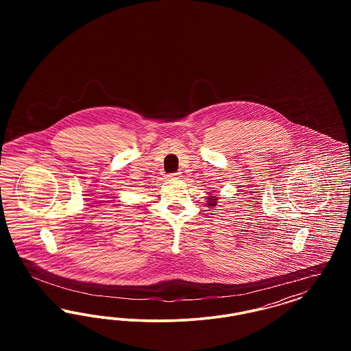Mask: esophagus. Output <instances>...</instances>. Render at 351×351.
I'll use <instances>...</instances> for the list:
<instances>
[{"label":"esophagus","mask_w":351,"mask_h":351,"mask_svg":"<svg viewBox=\"0 0 351 351\" xmlns=\"http://www.w3.org/2000/svg\"><path fill=\"white\" fill-rule=\"evenodd\" d=\"M171 179H179L180 178V172H173V173H169L168 175Z\"/></svg>","instance_id":"1"}]
</instances>
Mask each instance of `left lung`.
<instances>
[{"label": "left lung", "mask_w": 351, "mask_h": 351, "mask_svg": "<svg viewBox=\"0 0 351 351\" xmlns=\"http://www.w3.org/2000/svg\"><path fill=\"white\" fill-rule=\"evenodd\" d=\"M217 200L218 199H216L215 196H210V197L208 199V205H210V206H213V208H215V206H216V204H217Z\"/></svg>", "instance_id": "1"}]
</instances>
